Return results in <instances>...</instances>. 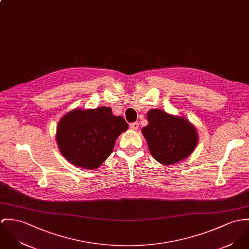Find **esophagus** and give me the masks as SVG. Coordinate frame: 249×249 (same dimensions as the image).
Wrapping results in <instances>:
<instances>
[{
    "label": "esophagus",
    "mask_w": 249,
    "mask_h": 249,
    "mask_svg": "<svg viewBox=\"0 0 249 249\" xmlns=\"http://www.w3.org/2000/svg\"><path fill=\"white\" fill-rule=\"evenodd\" d=\"M130 127H131V129H133V130H137L138 128H139V124L135 122V123H131L130 124Z\"/></svg>",
    "instance_id": "1"
}]
</instances>
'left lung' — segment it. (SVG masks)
Instances as JSON below:
<instances>
[{"mask_svg":"<svg viewBox=\"0 0 249 249\" xmlns=\"http://www.w3.org/2000/svg\"><path fill=\"white\" fill-rule=\"evenodd\" d=\"M148 124L142 127L149 151L157 161L171 165L187 158L198 143V133L185 118L160 109L147 112Z\"/></svg>","mask_w":249,"mask_h":249,"instance_id":"left-lung-1","label":"left lung"}]
</instances>
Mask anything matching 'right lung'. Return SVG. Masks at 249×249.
Wrapping results in <instances>:
<instances>
[{
	"label": "right lung",
	"mask_w": 249,
	"mask_h": 249,
	"mask_svg": "<svg viewBox=\"0 0 249 249\" xmlns=\"http://www.w3.org/2000/svg\"><path fill=\"white\" fill-rule=\"evenodd\" d=\"M128 124L110 107L74 109L66 114L57 126L56 140L63 156L72 164L94 169L112 153L115 142Z\"/></svg>",
	"instance_id": "add662e5"
}]
</instances>
